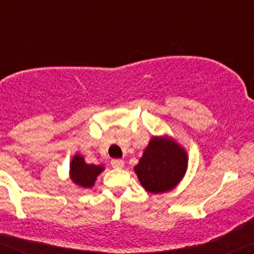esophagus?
Segmentation results:
<instances>
[{
    "label": "esophagus",
    "instance_id": "1",
    "mask_svg": "<svg viewBox=\"0 0 254 254\" xmlns=\"http://www.w3.org/2000/svg\"><path fill=\"white\" fill-rule=\"evenodd\" d=\"M111 165H112L114 169H123L124 168V161L121 160V159H113V160L111 161Z\"/></svg>",
    "mask_w": 254,
    "mask_h": 254
}]
</instances>
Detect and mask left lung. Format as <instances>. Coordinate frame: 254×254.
<instances>
[{
	"label": "left lung",
	"instance_id": "8db88e82",
	"mask_svg": "<svg viewBox=\"0 0 254 254\" xmlns=\"http://www.w3.org/2000/svg\"><path fill=\"white\" fill-rule=\"evenodd\" d=\"M188 154L174 137L153 136L133 171L141 186L152 194L171 190L185 177Z\"/></svg>",
	"mask_w": 254,
	"mask_h": 254
}]
</instances>
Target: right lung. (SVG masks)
<instances>
[{"label": "right lung", "mask_w": 254, "mask_h": 254, "mask_svg": "<svg viewBox=\"0 0 254 254\" xmlns=\"http://www.w3.org/2000/svg\"><path fill=\"white\" fill-rule=\"evenodd\" d=\"M105 170L104 165L85 163L84 157L74 154L69 163V178L74 185L83 189L93 188L96 178Z\"/></svg>", "instance_id": "1"}]
</instances>
